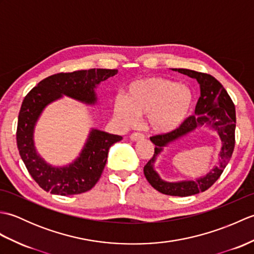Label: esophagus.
Returning a JSON list of instances; mask_svg holds the SVG:
<instances>
[{
    "mask_svg": "<svg viewBox=\"0 0 254 254\" xmlns=\"http://www.w3.org/2000/svg\"><path fill=\"white\" fill-rule=\"evenodd\" d=\"M130 138L132 139V141H138V139H144V135H143L142 133L135 132V133H132V134H131Z\"/></svg>",
    "mask_w": 254,
    "mask_h": 254,
    "instance_id": "1",
    "label": "esophagus"
}]
</instances>
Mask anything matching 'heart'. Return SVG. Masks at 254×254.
<instances>
[{"label": "heart", "mask_w": 254, "mask_h": 254, "mask_svg": "<svg viewBox=\"0 0 254 254\" xmlns=\"http://www.w3.org/2000/svg\"><path fill=\"white\" fill-rule=\"evenodd\" d=\"M193 100L187 86L159 76L145 77L128 85L126 97H117L115 115L124 126H133L137 116H146L154 132L170 133L187 120Z\"/></svg>", "instance_id": "heart-1"}]
</instances>
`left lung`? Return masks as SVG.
<instances>
[{
	"label": "left lung",
	"instance_id": "left-lung-1",
	"mask_svg": "<svg viewBox=\"0 0 254 254\" xmlns=\"http://www.w3.org/2000/svg\"><path fill=\"white\" fill-rule=\"evenodd\" d=\"M172 69L195 78L201 87V96L195 107V115L189 117L180 127L174 132L158 134L150 137V141L155 144V152L153 157L144 166V175L150 186L160 193L174 196H189L206 191L212 187L222 176L226 166L229 163L236 143V109L224 86L212 75L187 68ZM203 124H209L213 126L219 132L222 139L223 146L221 151L220 166L196 182L166 183L161 181L153 170L152 165L162 147Z\"/></svg>",
	"mask_w": 254,
	"mask_h": 254
}]
</instances>
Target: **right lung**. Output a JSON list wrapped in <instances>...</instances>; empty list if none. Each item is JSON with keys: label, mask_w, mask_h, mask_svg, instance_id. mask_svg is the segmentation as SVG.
<instances>
[{"label": "right lung", "mask_w": 254, "mask_h": 254, "mask_svg": "<svg viewBox=\"0 0 254 254\" xmlns=\"http://www.w3.org/2000/svg\"><path fill=\"white\" fill-rule=\"evenodd\" d=\"M117 72V69L90 68L58 73L42 79L26 95L18 115L16 142L27 170L45 191L64 196L89 191L100 179L111 145L121 141L122 136L93 130L74 164L64 168H53L37 155L34 146L32 133L38 117L48 104L62 95L95 104L96 85Z\"/></svg>", "instance_id": "1"}]
</instances>
